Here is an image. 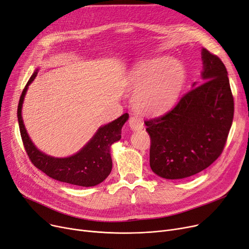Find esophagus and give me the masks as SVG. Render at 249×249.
<instances>
[{
    "instance_id": "esophagus-1",
    "label": "esophagus",
    "mask_w": 249,
    "mask_h": 249,
    "mask_svg": "<svg viewBox=\"0 0 249 249\" xmlns=\"http://www.w3.org/2000/svg\"><path fill=\"white\" fill-rule=\"evenodd\" d=\"M128 124H129V127H131L132 131H134V132L141 131V129H143V127H144L143 121H142L141 118L138 117V116H131V117H129Z\"/></svg>"
}]
</instances>
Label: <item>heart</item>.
<instances>
[{
  "instance_id": "1",
  "label": "heart",
  "mask_w": 249,
  "mask_h": 249,
  "mask_svg": "<svg viewBox=\"0 0 249 249\" xmlns=\"http://www.w3.org/2000/svg\"><path fill=\"white\" fill-rule=\"evenodd\" d=\"M185 82V69L177 58L157 56L140 62L128 76L134 109L144 116L168 113L178 101Z\"/></svg>"
}]
</instances>
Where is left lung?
Segmentation results:
<instances>
[{
  "label": "left lung",
  "instance_id": "obj_1",
  "mask_svg": "<svg viewBox=\"0 0 249 249\" xmlns=\"http://www.w3.org/2000/svg\"><path fill=\"white\" fill-rule=\"evenodd\" d=\"M203 84L197 82L175 107L145 122L151 137L150 166L165 179H182L203 171L224 149L233 122L234 101L227 70L202 50Z\"/></svg>",
  "mask_w": 249,
  "mask_h": 249
}]
</instances>
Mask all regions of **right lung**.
<instances>
[{"label": "right lung", "mask_w": 249, "mask_h": 249, "mask_svg": "<svg viewBox=\"0 0 249 249\" xmlns=\"http://www.w3.org/2000/svg\"><path fill=\"white\" fill-rule=\"evenodd\" d=\"M39 68L30 77L18 104V123L23 144L35 167L52 178L79 186H95L105 180L112 169L111 145L122 138V127L128 120L124 113L113 122L99 126L88 143L68 157H53L40 151L31 141L22 118V107L29 85L37 76Z\"/></svg>", "instance_id": "1"}]
</instances>
